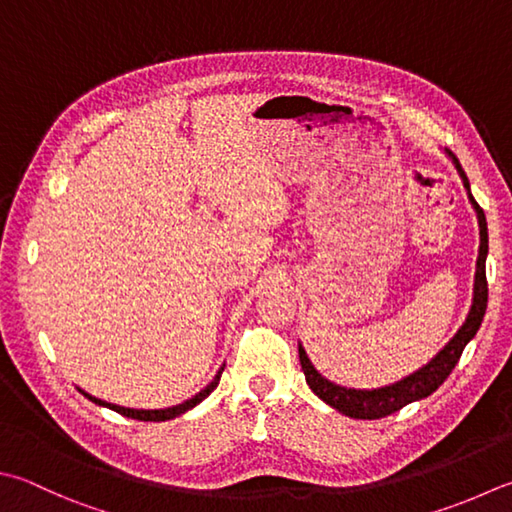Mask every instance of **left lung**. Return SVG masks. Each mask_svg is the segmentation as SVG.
Masks as SVG:
<instances>
[{"label": "left lung", "instance_id": "obj_1", "mask_svg": "<svg viewBox=\"0 0 512 512\" xmlns=\"http://www.w3.org/2000/svg\"><path fill=\"white\" fill-rule=\"evenodd\" d=\"M448 156L455 162L461 180H464V187L468 189V198L472 207L477 211L479 218V258H477V272H475V296H472L470 312L466 316V323L459 327V332L452 336L448 345L432 359L428 365H423L417 372H412L406 379H401L392 385H385V388L376 390H354V388H343V385H336L327 381L325 376L318 374V370L307 359V352L303 345H298V359H301V368L305 372V381L310 385L312 392L318 399H323L327 406L334 410L343 412L345 417L352 419H381L388 417V414L401 410L412 401L426 399L435 392L439 385L448 379L450 372L455 370L464 347L470 343L472 336L477 334L481 321H484L486 305H488V283H486V256H488V225L484 209L477 205V200L470 194V182L466 178V171L461 169L459 160L448 151Z\"/></svg>", "mask_w": 512, "mask_h": 512}]
</instances>
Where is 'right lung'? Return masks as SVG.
<instances>
[{
    "mask_svg": "<svg viewBox=\"0 0 512 512\" xmlns=\"http://www.w3.org/2000/svg\"><path fill=\"white\" fill-rule=\"evenodd\" d=\"M223 370H225V365L223 368L218 370V374L214 376V381H211L205 390H200L196 397H191V399H187V401H182V403H178V406H171V408H165V410H136V408H122V406H115V403H106V401H102V399H95V397H91L89 392H84V390H80L86 399L89 401H93V403H98V406H104V408H109V410H115V412H120V414H124V417H131V419H138V421H167V419H173V417H180V414H185L187 410H191V408H196L200 401H205L211 392L216 390V385H218V381H220V374H223Z\"/></svg>",
    "mask_w": 512,
    "mask_h": 512,
    "instance_id": "add662e5",
    "label": "right lung"
}]
</instances>
